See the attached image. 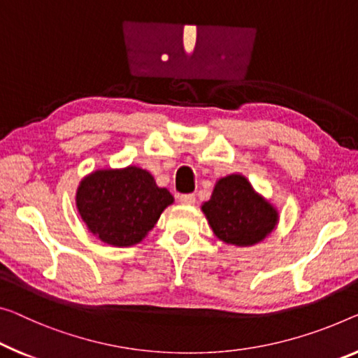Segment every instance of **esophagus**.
Here are the masks:
<instances>
[{"label":"esophagus","instance_id":"1","mask_svg":"<svg viewBox=\"0 0 358 358\" xmlns=\"http://www.w3.org/2000/svg\"><path fill=\"white\" fill-rule=\"evenodd\" d=\"M195 200H196L195 194H182L179 196V201L182 203V205H194Z\"/></svg>","mask_w":358,"mask_h":358}]
</instances>
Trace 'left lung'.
Returning a JSON list of instances; mask_svg holds the SVG:
<instances>
[{
	"instance_id": "left-lung-1",
	"label": "left lung",
	"mask_w": 358,
	"mask_h": 358,
	"mask_svg": "<svg viewBox=\"0 0 358 358\" xmlns=\"http://www.w3.org/2000/svg\"><path fill=\"white\" fill-rule=\"evenodd\" d=\"M201 210L217 238L235 246L259 243L278 221L277 210L240 174L219 179Z\"/></svg>"
}]
</instances>
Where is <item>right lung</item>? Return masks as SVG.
I'll use <instances>...</instances> for the list:
<instances>
[{
    "mask_svg": "<svg viewBox=\"0 0 358 358\" xmlns=\"http://www.w3.org/2000/svg\"><path fill=\"white\" fill-rule=\"evenodd\" d=\"M173 201L150 173L136 166L92 173L76 192V208L87 229L112 246L139 243Z\"/></svg>",
    "mask_w": 358,
    "mask_h": 358,
    "instance_id": "right-lung-1",
    "label": "right lung"
}]
</instances>
